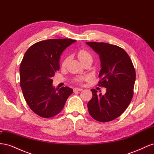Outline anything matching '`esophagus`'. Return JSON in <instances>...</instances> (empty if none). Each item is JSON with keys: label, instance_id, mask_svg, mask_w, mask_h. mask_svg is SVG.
Wrapping results in <instances>:
<instances>
[{"label": "esophagus", "instance_id": "1", "mask_svg": "<svg viewBox=\"0 0 154 154\" xmlns=\"http://www.w3.org/2000/svg\"><path fill=\"white\" fill-rule=\"evenodd\" d=\"M83 90V88H74V91L76 92V91H82Z\"/></svg>", "mask_w": 154, "mask_h": 154}]
</instances>
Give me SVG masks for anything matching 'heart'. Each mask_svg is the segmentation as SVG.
<instances>
[{
  "mask_svg": "<svg viewBox=\"0 0 154 154\" xmlns=\"http://www.w3.org/2000/svg\"><path fill=\"white\" fill-rule=\"evenodd\" d=\"M78 57L79 58V60H80L81 62L84 61V60H87V59H92V56L91 54L88 52V51H87L86 50H84V49H82V50H80L79 52L78 53ZM69 60V58L68 57H67L66 58H65V59L63 60V61L62 62V66H66V64L67 63L68 61ZM85 79V77L84 76H80V77H78V78H76L75 79V81L77 82H83V80H84Z\"/></svg>",
  "mask_w": 154,
  "mask_h": 154,
  "instance_id": "obj_1",
  "label": "heart"
}]
</instances>
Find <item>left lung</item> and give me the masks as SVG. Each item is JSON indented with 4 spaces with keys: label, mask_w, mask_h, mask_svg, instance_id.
<instances>
[{
    "label": "left lung",
    "mask_w": 154,
    "mask_h": 154,
    "mask_svg": "<svg viewBox=\"0 0 154 154\" xmlns=\"http://www.w3.org/2000/svg\"><path fill=\"white\" fill-rule=\"evenodd\" d=\"M100 56L99 86L105 87L104 95L91 89L92 97L87 107L91 117L108 122L122 115L132 100L136 71L131 59L119 46L104 42H86Z\"/></svg>",
    "instance_id": "obj_1"
}]
</instances>
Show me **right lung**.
<instances>
[{"label":"right lung","mask_w":154,"mask_h":154,"mask_svg":"<svg viewBox=\"0 0 154 154\" xmlns=\"http://www.w3.org/2000/svg\"><path fill=\"white\" fill-rule=\"evenodd\" d=\"M76 40L49 39L27 49L20 67V84L27 104L35 114L49 118L57 115L73 92L68 87L55 88L52 78L60 69L63 51Z\"/></svg>","instance_id":"obj_1"}]
</instances>
